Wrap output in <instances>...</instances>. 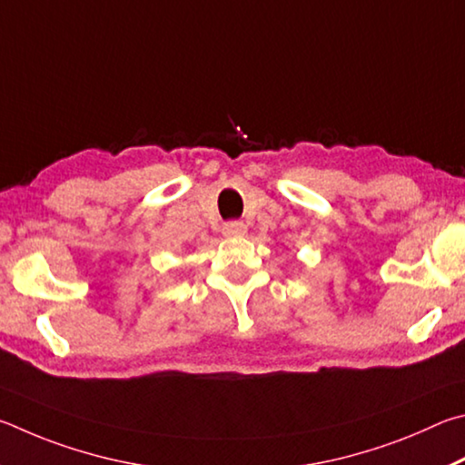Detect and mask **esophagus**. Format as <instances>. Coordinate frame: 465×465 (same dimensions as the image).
Segmentation results:
<instances>
[{
	"label": "esophagus",
	"mask_w": 465,
	"mask_h": 465,
	"mask_svg": "<svg viewBox=\"0 0 465 465\" xmlns=\"http://www.w3.org/2000/svg\"><path fill=\"white\" fill-rule=\"evenodd\" d=\"M223 232H224V237H242V234L247 232V226L234 220V223H226L223 226Z\"/></svg>",
	"instance_id": "obj_1"
}]
</instances>
